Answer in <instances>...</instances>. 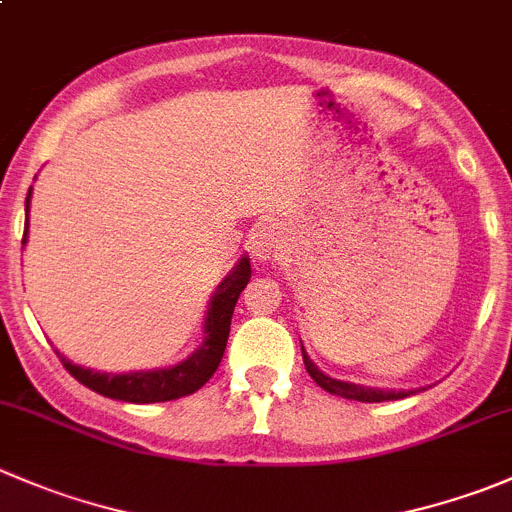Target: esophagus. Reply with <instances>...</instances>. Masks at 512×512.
<instances>
[{"instance_id": "obj_1", "label": "esophagus", "mask_w": 512, "mask_h": 512, "mask_svg": "<svg viewBox=\"0 0 512 512\" xmlns=\"http://www.w3.org/2000/svg\"><path fill=\"white\" fill-rule=\"evenodd\" d=\"M280 245H282V232L280 227L272 225V222H262V225H257L255 232H252L250 247L255 260L260 262L272 260V257L277 255V250H280Z\"/></svg>"}]
</instances>
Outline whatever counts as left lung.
I'll return each instance as SVG.
<instances>
[{"label": "left lung", "instance_id": "1", "mask_svg": "<svg viewBox=\"0 0 512 512\" xmlns=\"http://www.w3.org/2000/svg\"><path fill=\"white\" fill-rule=\"evenodd\" d=\"M302 360H305L307 372H310L312 380L320 385L322 390H327L330 395H340V398L357 400V403H385V400H403L415 395V390H385V388H367V385H357V382L337 380V377L325 375L315 362L307 357V352L302 350ZM423 390V388H420Z\"/></svg>", "mask_w": 512, "mask_h": 512}]
</instances>
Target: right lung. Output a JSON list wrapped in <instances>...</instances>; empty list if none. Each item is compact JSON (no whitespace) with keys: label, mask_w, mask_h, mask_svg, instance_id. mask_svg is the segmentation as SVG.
Returning <instances> with one entry per match:
<instances>
[{"label":"right lung","mask_w":512,"mask_h":512,"mask_svg":"<svg viewBox=\"0 0 512 512\" xmlns=\"http://www.w3.org/2000/svg\"><path fill=\"white\" fill-rule=\"evenodd\" d=\"M29 200H32V187L27 192V202H24V237L22 245L27 242L29 232ZM252 277L250 257H240L230 275L217 285L212 292L210 305L205 312V325H202V342L190 357L170 367H155V370H135V372H99L92 367L74 365L64 355H59L62 365L67 367L69 375L79 380L84 388L94 390V393L104 395L112 400H124V403H167V400L185 398L200 390L215 370L220 367L222 355H225L227 337H230V322L232 312H235L237 297L245 290L247 282Z\"/></svg>","instance_id":"add662e5"}]
</instances>
